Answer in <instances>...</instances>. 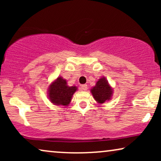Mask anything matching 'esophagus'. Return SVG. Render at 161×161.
I'll list each match as a JSON object with an SVG mask.
<instances>
[{
	"instance_id": "1",
	"label": "esophagus",
	"mask_w": 161,
	"mask_h": 161,
	"mask_svg": "<svg viewBox=\"0 0 161 161\" xmlns=\"http://www.w3.org/2000/svg\"><path fill=\"white\" fill-rule=\"evenodd\" d=\"M87 89H88V86H87V85H86V84L82 85L80 86V89L82 90V91H86Z\"/></svg>"
}]
</instances>
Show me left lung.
I'll list each match as a JSON object with an SVG mask.
<instances>
[{
    "mask_svg": "<svg viewBox=\"0 0 161 161\" xmlns=\"http://www.w3.org/2000/svg\"><path fill=\"white\" fill-rule=\"evenodd\" d=\"M91 92L94 100L99 104H102L105 101L111 100L113 94V89L109 85L106 78L103 77L97 80L96 85L91 89Z\"/></svg>",
    "mask_w": 161,
    "mask_h": 161,
    "instance_id": "obj_1",
    "label": "left lung"
}]
</instances>
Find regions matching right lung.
Returning a JSON list of instances; mask_svg holds the SVG:
<instances>
[{
    "instance_id": "add662e5",
    "label": "right lung",
    "mask_w": 161,
    "mask_h": 161,
    "mask_svg": "<svg viewBox=\"0 0 161 161\" xmlns=\"http://www.w3.org/2000/svg\"><path fill=\"white\" fill-rule=\"evenodd\" d=\"M77 89L75 86H69L65 79L58 77L49 86L48 98L54 105L68 106Z\"/></svg>"
}]
</instances>
